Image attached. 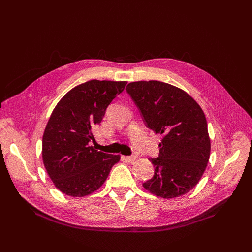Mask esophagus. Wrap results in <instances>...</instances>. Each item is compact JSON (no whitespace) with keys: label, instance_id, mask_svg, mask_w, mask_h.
<instances>
[{"label":"esophagus","instance_id":"esophagus-1","mask_svg":"<svg viewBox=\"0 0 252 252\" xmlns=\"http://www.w3.org/2000/svg\"><path fill=\"white\" fill-rule=\"evenodd\" d=\"M124 159L128 163H133L136 159V156H128V157H124Z\"/></svg>","mask_w":252,"mask_h":252}]
</instances>
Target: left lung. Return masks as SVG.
Segmentation results:
<instances>
[{
	"instance_id": "left-lung-1",
	"label": "left lung",
	"mask_w": 252,
	"mask_h": 252,
	"mask_svg": "<svg viewBox=\"0 0 252 252\" xmlns=\"http://www.w3.org/2000/svg\"><path fill=\"white\" fill-rule=\"evenodd\" d=\"M127 94L147 128L162 135L158 158H150L155 174L144 188L164 199L190 191L207 167L210 140L205 114L185 91L159 81L129 83Z\"/></svg>"
}]
</instances>
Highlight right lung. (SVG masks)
Returning <instances> with one entry per match:
<instances>
[{
  "label": "right lung",
  "instance_id": "obj_1",
  "mask_svg": "<svg viewBox=\"0 0 252 252\" xmlns=\"http://www.w3.org/2000/svg\"><path fill=\"white\" fill-rule=\"evenodd\" d=\"M127 82L91 80L75 86L53 109L43 134L42 157L55 186L70 196L94 192L107 179L119 155L89 146L93 129Z\"/></svg>",
  "mask_w": 252,
  "mask_h": 252
}]
</instances>
